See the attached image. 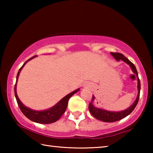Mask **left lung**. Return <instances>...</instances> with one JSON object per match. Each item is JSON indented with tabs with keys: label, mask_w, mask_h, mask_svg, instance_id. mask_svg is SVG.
Here are the masks:
<instances>
[{
	"label": "left lung",
	"mask_w": 153,
	"mask_h": 153,
	"mask_svg": "<svg viewBox=\"0 0 153 153\" xmlns=\"http://www.w3.org/2000/svg\"><path fill=\"white\" fill-rule=\"evenodd\" d=\"M111 55H112L114 58H115L117 61L122 60L123 61L126 62L127 64H128L130 67L132 69V71L134 74H136L137 77H138V96H137L136 100L134 101L132 105H131L128 108L124 110L123 111H120V112H113V111H108L107 110L101 109V108H98L95 107L94 106L92 105V101L94 99V96H92V101L90 102L88 108L90 112L91 113L92 115L94 117L97 119L98 120H100L104 122H115V121H120L122 119L125 118L128 115H129L132 111H134V108L136 107L137 104L138 102L139 97H140V82L138 72H137V69L134 65L131 63V62L128 59H127L123 54L120 53H111Z\"/></svg>",
	"instance_id": "left-lung-1"
}]
</instances>
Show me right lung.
I'll return each instance as SVG.
<instances>
[{"label": "right lung", "mask_w": 153, "mask_h": 153, "mask_svg": "<svg viewBox=\"0 0 153 153\" xmlns=\"http://www.w3.org/2000/svg\"><path fill=\"white\" fill-rule=\"evenodd\" d=\"M36 56H33L32 57L28 59L27 61L25 62V63L23 65L22 67L19 69V71H18L17 75V78H16V83H15V98H16L17 102L18 104V106L20 108V110L22 111V112L24 113V115L27 118L29 119L30 120L34 121V122L38 123H42V124H48L51 123H54L55 121H57L58 120L60 119V117L62 116V115L65 113V111L67 105H68V101L72 96H73L75 93H76L79 89H77L76 90H74V92L69 93V94L65 96L63 98L59 101L57 104L55 105L53 107H51L49 109H47L46 111H33L30 109V108H27L22 104V102L20 101L19 98L17 97V92H16V86H17V82L18 77H19V75L22 69L24 67L25 64L27 63L28 61L31 60V59L36 57Z\"/></svg>", "instance_id": "obj_1"}]
</instances>
